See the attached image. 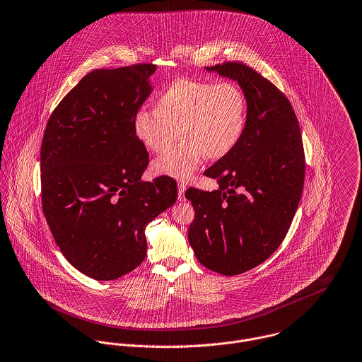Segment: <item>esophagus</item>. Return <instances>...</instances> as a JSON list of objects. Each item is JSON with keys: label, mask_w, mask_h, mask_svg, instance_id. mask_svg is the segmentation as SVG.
I'll use <instances>...</instances> for the list:
<instances>
[{"label": "esophagus", "mask_w": 362, "mask_h": 362, "mask_svg": "<svg viewBox=\"0 0 362 362\" xmlns=\"http://www.w3.org/2000/svg\"><path fill=\"white\" fill-rule=\"evenodd\" d=\"M185 192H186V185H185V183H179V185H177L179 200H183V199H185Z\"/></svg>", "instance_id": "34e87169"}]
</instances>
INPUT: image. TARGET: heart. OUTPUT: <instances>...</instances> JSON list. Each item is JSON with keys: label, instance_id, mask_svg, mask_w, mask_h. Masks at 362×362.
I'll return each mask as SVG.
<instances>
[{"label": "heart", "instance_id": "b5f03b06", "mask_svg": "<svg viewBox=\"0 0 362 362\" xmlns=\"http://www.w3.org/2000/svg\"><path fill=\"white\" fill-rule=\"evenodd\" d=\"M155 112L138 111L134 135L151 152L172 151L158 158L153 170L159 176L187 180L204 156L218 160L241 142L248 117L244 91L230 81L182 78L169 84L155 101Z\"/></svg>", "mask_w": 362, "mask_h": 362}]
</instances>
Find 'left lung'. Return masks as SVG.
I'll return each mask as SVG.
<instances>
[{
  "instance_id": "left-lung-1",
  "label": "left lung",
  "mask_w": 362,
  "mask_h": 362,
  "mask_svg": "<svg viewBox=\"0 0 362 362\" xmlns=\"http://www.w3.org/2000/svg\"><path fill=\"white\" fill-rule=\"evenodd\" d=\"M237 81L247 105L238 146L206 170L218 189L186 190L194 209L189 243L206 268L233 276L267 261L286 237L305 183L299 122L286 95L241 62L206 67Z\"/></svg>"
}]
</instances>
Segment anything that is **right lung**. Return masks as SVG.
<instances>
[{
    "label": "right lung",
    "mask_w": 362,
    "mask_h": 362,
    "mask_svg": "<svg viewBox=\"0 0 362 362\" xmlns=\"http://www.w3.org/2000/svg\"><path fill=\"white\" fill-rule=\"evenodd\" d=\"M151 63L86 74L52 112L40 148L42 209L64 258L95 281L134 271L146 226L177 199L172 177L142 182L149 163L134 117L152 93Z\"/></svg>",
    "instance_id": "right-lung-1"
}]
</instances>
